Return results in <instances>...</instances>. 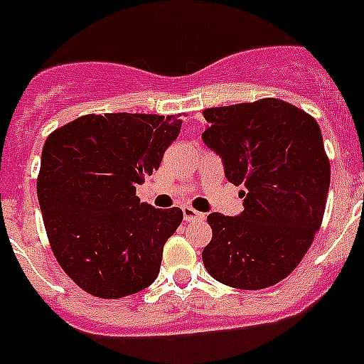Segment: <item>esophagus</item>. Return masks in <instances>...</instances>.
Here are the masks:
<instances>
[{
    "label": "esophagus",
    "instance_id": "1",
    "mask_svg": "<svg viewBox=\"0 0 364 364\" xmlns=\"http://www.w3.org/2000/svg\"><path fill=\"white\" fill-rule=\"evenodd\" d=\"M182 213H184V220H186V222H195V220H204L205 218L204 213L196 211V209L189 208V205L182 208Z\"/></svg>",
    "mask_w": 364,
    "mask_h": 364
}]
</instances>
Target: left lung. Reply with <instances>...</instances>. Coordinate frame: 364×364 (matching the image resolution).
Listing matches in <instances>:
<instances>
[{
  "instance_id": "8db88e82",
  "label": "left lung",
  "mask_w": 364,
  "mask_h": 364,
  "mask_svg": "<svg viewBox=\"0 0 364 364\" xmlns=\"http://www.w3.org/2000/svg\"><path fill=\"white\" fill-rule=\"evenodd\" d=\"M205 144L243 186L238 216L211 213L204 267L220 283L267 289L294 271L321 228L330 160L312 115L274 97L204 109Z\"/></svg>"
}]
</instances>
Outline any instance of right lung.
Segmentation results:
<instances>
[{
    "label": "right lung",
    "mask_w": 364,
    "mask_h": 364,
    "mask_svg": "<svg viewBox=\"0 0 364 364\" xmlns=\"http://www.w3.org/2000/svg\"><path fill=\"white\" fill-rule=\"evenodd\" d=\"M180 126L175 115L88 113L46 136L38 175L46 236L88 294L124 298L155 282L184 215L141 202L136 186L159 169Z\"/></svg>",
    "instance_id": "obj_1"
}]
</instances>
